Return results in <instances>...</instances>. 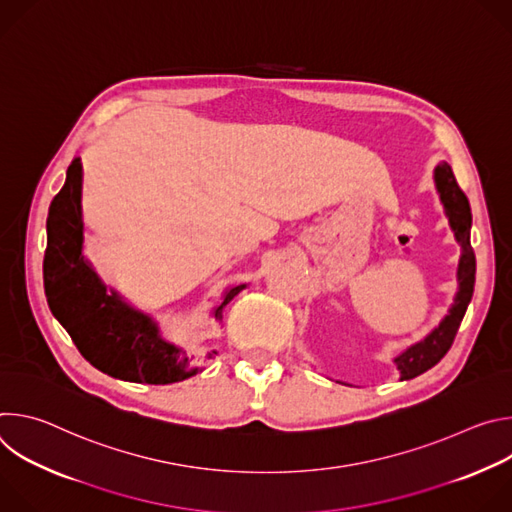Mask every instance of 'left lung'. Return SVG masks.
Returning a JSON list of instances; mask_svg holds the SVG:
<instances>
[{
	"mask_svg": "<svg viewBox=\"0 0 512 512\" xmlns=\"http://www.w3.org/2000/svg\"><path fill=\"white\" fill-rule=\"evenodd\" d=\"M433 182L435 190L440 194V202L444 204V212L448 216L450 229L462 247L460 263H458V291L454 304L450 306L448 314L442 318V322L437 324L423 340L411 344L405 348L401 354L393 358L399 371V381H409L431 367H435L440 362L446 352L450 350L456 332L462 324V318L466 314V308L472 300L474 294V279H476V257L470 245V229H472V212H470V202L466 194L460 190L456 176L450 168L448 162L437 164L433 170ZM340 383V381H338Z\"/></svg>",
	"mask_w": 512,
	"mask_h": 512,
	"instance_id": "1",
	"label": "left lung"
}]
</instances>
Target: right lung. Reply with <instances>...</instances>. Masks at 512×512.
<instances>
[{
  "mask_svg": "<svg viewBox=\"0 0 512 512\" xmlns=\"http://www.w3.org/2000/svg\"><path fill=\"white\" fill-rule=\"evenodd\" d=\"M46 235L44 291L50 312L95 369L148 385L178 383L202 371L190 367L188 352L166 340L152 316L107 287L85 257L81 158L72 160L62 190L50 202ZM245 287L241 283L225 291L223 304L212 310L216 322H223L225 306Z\"/></svg>",
  "mask_w": 512,
  "mask_h": 512,
  "instance_id": "obj_1",
  "label": "right lung"
}]
</instances>
